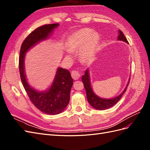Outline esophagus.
Listing matches in <instances>:
<instances>
[{
  "mask_svg": "<svg viewBox=\"0 0 150 150\" xmlns=\"http://www.w3.org/2000/svg\"><path fill=\"white\" fill-rule=\"evenodd\" d=\"M71 76L72 78H73V79L74 80H78L79 79V78H80V74L78 71H73L71 72Z\"/></svg>",
  "mask_w": 150,
  "mask_h": 150,
  "instance_id": "esophagus-1",
  "label": "esophagus"
}]
</instances>
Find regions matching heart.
Returning <instances> with one entry per match:
<instances>
[{
  "mask_svg": "<svg viewBox=\"0 0 150 150\" xmlns=\"http://www.w3.org/2000/svg\"><path fill=\"white\" fill-rule=\"evenodd\" d=\"M99 35L89 29H82L72 34L67 42V48L71 52L80 51L83 60L89 61L93 58L99 42ZM67 52L66 57L72 58L71 52Z\"/></svg>",
  "mask_w": 150,
  "mask_h": 150,
  "instance_id": "obj_1",
  "label": "heart"
}]
</instances>
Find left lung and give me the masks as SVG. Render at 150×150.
Segmentation results:
<instances>
[{
  "label": "left lung",
  "mask_w": 150,
  "mask_h": 150,
  "mask_svg": "<svg viewBox=\"0 0 150 150\" xmlns=\"http://www.w3.org/2000/svg\"><path fill=\"white\" fill-rule=\"evenodd\" d=\"M117 40H122V41H124L127 44H128V40H127L126 37L124 35V34H122V32L120 30H119V35L118 37H117ZM82 81L84 84V88L86 89V96H87V99L89 103L92 106L93 108L96 109V110H104L111 108L118 102V101L122 97V94L126 92V91L127 89V86H128L129 83V79L128 81V84H127L126 86L125 89L123 90V91L117 96L111 99H105L100 98L94 93L93 88L91 87V84L89 69H87L86 70L84 74L82 76Z\"/></svg>",
  "instance_id": "1"
}]
</instances>
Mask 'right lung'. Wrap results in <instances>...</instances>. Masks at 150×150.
<instances>
[{
    "instance_id": "add662e5",
    "label": "right lung",
    "mask_w": 150,
    "mask_h": 150,
    "mask_svg": "<svg viewBox=\"0 0 150 150\" xmlns=\"http://www.w3.org/2000/svg\"><path fill=\"white\" fill-rule=\"evenodd\" d=\"M59 25L46 24L35 29L24 40L20 51L19 68L22 84L34 105L40 111L49 115L59 114L69 104L73 79L69 71L58 67L51 86L45 91H38L28 82L24 60L25 53L36 44L46 40Z\"/></svg>"
}]
</instances>
